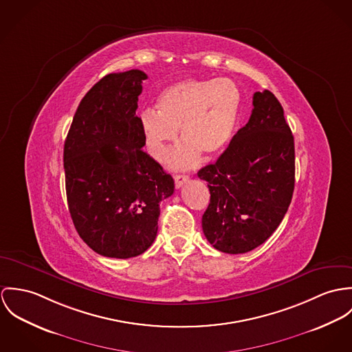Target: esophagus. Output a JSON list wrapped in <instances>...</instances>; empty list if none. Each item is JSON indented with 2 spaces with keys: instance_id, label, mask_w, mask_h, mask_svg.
Returning <instances> with one entry per match:
<instances>
[{
  "instance_id": "1",
  "label": "esophagus",
  "mask_w": 352,
  "mask_h": 352,
  "mask_svg": "<svg viewBox=\"0 0 352 352\" xmlns=\"http://www.w3.org/2000/svg\"><path fill=\"white\" fill-rule=\"evenodd\" d=\"M174 181H175V188L179 189L184 186V184H186L189 181V177L188 175H182V174H178L174 177Z\"/></svg>"
}]
</instances>
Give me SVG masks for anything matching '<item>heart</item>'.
Listing matches in <instances>:
<instances>
[{"mask_svg": "<svg viewBox=\"0 0 352 352\" xmlns=\"http://www.w3.org/2000/svg\"><path fill=\"white\" fill-rule=\"evenodd\" d=\"M241 113V91L231 79H185L166 87L157 111L140 115V128L150 154L164 159L178 139L184 143L171 155L177 168L193 167L201 157L221 155L234 139Z\"/></svg>", "mask_w": 352, "mask_h": 352, "instance_id": "obj_1", "label": "heart"}]
</instances>
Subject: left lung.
Segmentation results:
<instances>
[{"label":"left lung","mask_w":352,"mask_h":352,"mask_svg":"<svg viewBox=\"0 0 352 352\" xmlns=\"http://www.w3.org/2000/svg\"><path fill=\"white\" fill-rule=\"evenodd\" d=\"M252 113L216 163L198 171L210 202L202 231L219 251L244 254L280 224L294 190V138L272 91H256Z\"/></svg>","instance_id":"1"}]
</instances>
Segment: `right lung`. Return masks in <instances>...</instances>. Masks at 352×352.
Masks as SVG:
<instances>
[{"instance_id": "right-lung-1", "label": "right lung", "mask_w": 352, "mask_h": 352, "mask_svg": "<svg viewBox=\"0 0 352 352\" xmlns=\"http://www.w3.org/2000/svg\"><path fill=\"white\" fill-rule=\"evenodd\" d=\"M147 74L112 73L82 98L63 150L70 216L97 254L128 259L155 240L160 201L174 179L142 148L138 97Z\"/></svg>"}]
</instances>
